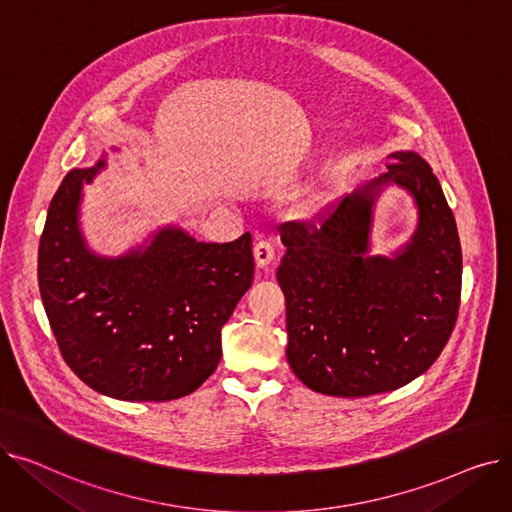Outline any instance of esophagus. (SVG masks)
Returning <instances> with one entry per match:
<instances>
[{
  "label": "esophagus",
  "instance_id": "1",
  "mask_svg": "<svg viewBox=\"0 0 512 512\" xmlns=\"http://www.w3.org/2000/svg\"><path fill=\"white\" fill-rule=\"evenodd\" d=\"M253 255H255V263H257L259 267H267V265H270V263L274 261V257H276L274 245H272L270 240H259L257 245H255V249H253Z\"/></svg>",
  "mask_w": 512,
  "mask_h": 512
}]
</instances>
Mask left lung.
Listing matches in <instances>:
<instances>
[{
	"instance_id": "8db88e82",
	"label": "left lung",
	"mask_w": 512,
	"mask_h": 512,
	"mask_svg": "<svg viewBox=\"0 0 512 512\" xmlns=\"http://www.w3.org/2000/svg\"><path fill=\"white\" fill-rule=\"evenodd\" d=\"M390 159L386 174L319 226L282 224L286 357L321 394L359 398L413 382L440 357L459 315L463 253L442 186L415 151ZM386 183L414 195L420 224L394 258H371L372 203Z\"/></svg>"
}]
</instances>
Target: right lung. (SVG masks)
Listing matches in <instances>:
<instances>
[{
  "instance_id": "1",
  "label": "right lung",
  "mask_w": 512,
  "mask_h": 512,
  "mask_svg": "<svg viewBox=\"0 0 512 512\" xmlns=\"http://www.w3.org/2000/svg\"><path fill=\"white\" fill-rule=\"evenodd\" d=\"M76 168L53 195L39 242V290L68 367L118 400L164 402L195 392L222 359V328L253 282L251 234L199 242L168 226L149 247L99 257L78 228Z\"/></svg>"
}]
</instances>
